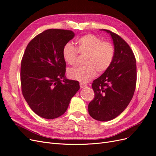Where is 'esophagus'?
<instances>
[{"label": "esophagus", "mask_w": 156, "mask_h": 156, "mask_svg": "<svg viewBox=\"0 0 156 156\" xmlns=\"http://www.w3.org/2000/svg\"><path fill=\"white\" fill-rule=\"evenodd\" d=\"M87 87V84L84 83H80V87H81V88H83L84 87Z\"/></svg>", "instance_id": "obj_1"}]
</instances>
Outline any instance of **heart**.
Segmentation results:
<instances>
[{"mask_svg":"<svg viewBox=\"0 0 156 156\" xmlns=\"http://www.w3.org/2000/svg\"><path fill=\"white\" fill-rule=\"evenodd\" d=\"M77 48L70 43L66 44L62 49L64 61L73 65L77 53L84 58V66L75 67L68 71V77L72 80L87 83L95 77L96 72L101 73L110 67L115 55V48L108 41H102L94 34H87L77 41Z\"/></svg>","mask_w":156,"mask_h":156,"instance_id":"b5f03b06","label":"heart"}]
</instances>
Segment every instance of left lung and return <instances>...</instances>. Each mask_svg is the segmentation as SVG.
Segmentation results:
<instances>
[{
    "mask_svg": "<svg viewBox=\"0 0 156 156\" xmlns=\"http://www.w3.org/2000/svg\"><path fill=\"white\" fill-rule=\"evenodd\" d=\"M110 34L115 48L112 62L100 77L93 81L94 100L88 104V112L94 119L109 121L115 119L129 105L136 81V60L130 47L120 36Z\"/></svg>",
    "mask_w": 156,
    "mask_h": 156,
    "instance_id": "left-lung-1",
    "label": "left lung"
}]
</instances>
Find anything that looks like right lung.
Listing matches in <instances>:
<instances>
[{
	"mask_svg": "<svg viewBox=\"0 0 156 156\" xmlns=\"http://www.w3.org/2000/svg\"><path fill=\"white\" fill-rule=\"evenodd\" d=\"M74 36L72 30H46L29 42L23 55V95L31 109L44 119L62 115L80 88L78 81L66 77L62 56L64 46Z\"/></svg>",
	"mask_w": 156,
	"mask_h": 156,
	"instance_id": "add662e5",
	"label": "right lung"
}]
</instances>
